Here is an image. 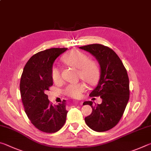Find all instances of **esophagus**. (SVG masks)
<instances>
[{
    "label": "esophagus",
    "instance_id": "esophagus-1",
    "mask_svg": "<svg viewBox=\"0 0 151 151\" xmlns=\"http://www.w3.org/2000/svg\"><path fill=\"white\" fill-rule=\"evenodd\" d=\"M79 104H83V102H80V103H79Z\"/></svg>",
    "mask_w": 151,
    "mask_h": 151
}]
</instances>
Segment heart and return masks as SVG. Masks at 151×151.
Returning <instances> with one entry per match:
<instances>
[{
  "label": "heart",
  "instance_id": "heart-1",
  "mask_svg": "<svg viewBox=\"0 0 151 151\" xmlns=\"http://www.w3.org/2000/svg\"><path fill=\"white\" fill-rule=\"evenodd\" d=\"M63 62L66 65L78 68V76L89 85H94L100 76V68L95 60L88 59L87 55L80 50H70L62 57ZM51 77L55 83L61 80L60 72L57 66L51 70ZM86 85L83 83L70 84L66 86L64 92L66 95L77 98L85 91Z\"/></svg>",
  "mask_w": 151,
  "mask_h": 151
}]
</instances>
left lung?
I'll return each instance as SVG.
<instances>
[{
    "mask_svg": "<svg viewBox=\"0 0 151 151\" xmlns=\"http://www.w3.org/2000/svg\"><path fill=\"white\" fill-rule=\"evenodd\" d=\"M94 56L101 68L98 85L89 94L99 96L102 103L93 106L92 101L84 102L93 109L90 115L85 118L87 126L96 132L109 131L121 120L129 100V79L126 68L115 52L100 44L79 47Z\"/></svg>",
    "mask_w": 151,
    "mask_h": 151,
    "instance_id": "obj_1",
    "label": "left lung"
}]
</instances>
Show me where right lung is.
<instances>
[{
    "label": "right lung",
    "mask_w": 151,
    "mask_h": 151,
    "mask_svg": "<svg viewBox=\"0 0 151 151\" xmlns=\"http://www.w3.org/2000/svg\"><path fill=\"white\" fill-rule=\"evenodd\" d=\"M67 49L52 48L37 52L28 60L20 78V94L28 118L37 129L47 133L59 131L66 121V101L52 105L45 92L53 84V63Z\"/></svg>",
    "instance_id": "add662e5"
}]
</instances>
